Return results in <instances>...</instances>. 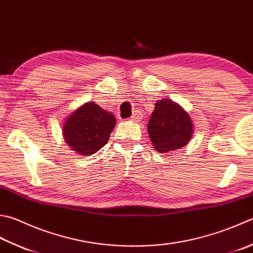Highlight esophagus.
<instances>
[{
  "label": "esophagus",
  "instance_id": "34e87169",
  "mask_svg": "<svg viewBox=\"0 0 253 253\" xmlns=\"http://www.w3.org/2000/svg\"><path fill=\"white\" fill-rule=\"evenodd\" d=\"M131 120L134 121V122H140V121L142 120V114L139 113V112L134 113V114H133V116L131 117Z\"/></svg>",
  "mask_w": 253,
  "mask_h": 253
}]
</instances>
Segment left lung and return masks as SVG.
Returning a JSON list of instances; mask_svg holds the SVG:
<instances>
[{"label": "left lung", "mask_w": 253, "mask_h": 253, "mask_svg": "<svg viewBox=\"0 0 253 253\" xmlns=\"http://www.w3.org/2000/svg\"><path fill=\"white\" fill-rule=\"evenodd\" d=\"M147 132L155 150L162 153L182 149L193 134L188 113L171 100L157 101L147 123Z\"/></svg>", "instance_id": "obj_1"}]
</instances>
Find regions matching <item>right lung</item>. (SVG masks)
I'll return each mask as SVG.
<instances>
[{
    "label": "right lung",
    "instance_id": "add662e5",
    "mask_svg": "<svg viewBox=\"0 0 253 253\" xmlns=\"http://www.w3.org/2000/svg\"><path fill=\"white\" fill-rule=\"evenodd\" d=\"M116 126L112 114L90 101L77 109L64 126V137L78 154H94L107 144Z\"/></svg>",
    "mask_w": 253,
    "mask_h": 253
}]
</instances>
